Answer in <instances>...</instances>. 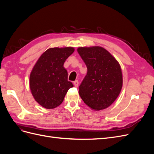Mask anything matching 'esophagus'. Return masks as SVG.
I'll return each mask as SVG.
<instances>
[{
  "instance_id": "34e87169",
  "label": "esophagus",
  "mask_w": 154,
  "mask_h": 154,
  "mask_svg": "<svg viewBox=\"0 0 154 154\" xmlns=\"http://www.w3.org/2000/svg\"><path fill=\"white\" fill-rule=\"evenodd\" d=\"M73 83H74V86H75L76 87H78V84H79V82H78V80L74 81V82H73Z\"/></svg>"
}]
</instances>
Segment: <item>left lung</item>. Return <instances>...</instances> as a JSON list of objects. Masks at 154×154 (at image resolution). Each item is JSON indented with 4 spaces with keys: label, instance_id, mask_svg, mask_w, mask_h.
<instances>
[{
    "label": "left lung",
    "instance_id": "1",
    "mask_svg": "<svg viewBox=\"0 0 154 154\" xmlns=\"http://www.w3.org/2000/svg\"><path fill=\"white\" fill-rule=\"evenodd\" d=\"M77 51L87 68V75L79 87V94L92 109H105L114 103L122 90L119 64L109 51L99 46L79 48Z\"/></svg>",
    "mask_w": 154,
    "mask_h": 154
}]
</instances>
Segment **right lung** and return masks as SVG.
<instances>
[{"label":"right lung","instance_id":"add662e5","mask_svg":"<svg viewBox=\"0 0 154 154\" xmlns=\"http://www.w3.org/2000/svg\"><path fill=\"white\" fill-rule=\"evenodd\" d=\"M73 48H50L41 55L30 74L29 85L35 100L45 109L61 104L67 91L73 87L63 67Z\"/></svg>","mask_w":154,"mask_h":154}]
</instances>
